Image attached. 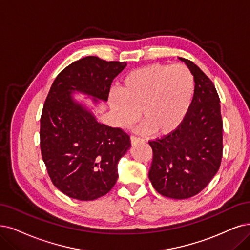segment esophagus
I'll return each mask as SVG.
<instances>
[{
  "label": "esophagus",
  "instance_id": "obj_1",
  "mask_svg": "<svg viewBox=\"0 0 250 250\" xmlns=\"http://www.w3.org/2000/svg\"><path fill=\"white\" fill-rule=\"evenodd\" d=\"M143 140L142 139H140V138H137V137H135V136H132L131 137V142H132V144H135V143H138V142H142Z\"/></svg>",
  "mask_w": 250,
  "mask_h": 250
}]
</instances>
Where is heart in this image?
Segmentation results:
<instances>
[{
    "label": "heart",
    "mask_w": 250,
    "mask_h": 250,
    "mask_svg": "<svg viewBox=\"0 0 250 250\" xmlns=\"http://www.w3.org/2000/svg\"><path fill=\"white\" fill-rule=\"evenodd\" d=\"M195 94V78L183 64L154 63L130 72L109 104L120 127L127 128L140 118L139 131L166 135L181 125Z\"/></svg>",
    "instance_id": "b5f03b06"
}]
</instances>
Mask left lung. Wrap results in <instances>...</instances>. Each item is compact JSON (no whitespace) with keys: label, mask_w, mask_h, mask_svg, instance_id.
<instances>
[{"label":"left lung","mask_w":250,"mask_h":250,"mask_svg":"<svg viewBox=\"0 0 250 250\" xmlns=\"http://www.w3.org/2000/svg\"><path fill=\"white\" fill-rule=\"evenodd\" d=\"M187 63L195 78V94L181 125L161 139L149 141L153 151L148 173L162 196L188 199L204 189L223 159V119L215 86L197 64Z\"/></svg>","instance_id":"left-lung-1"}]
</instances>
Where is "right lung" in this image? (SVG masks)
<instances>
[{
	"instance_id": "1",
	"label": "right lung",
	"mask_w": 250,
	"mask_h": 250,
	"mask_svg": "<svg viewBox=\"0 0 250 250\" xmlns=\"http://www.w3.org/2000/svg\"><path fill=\"white\" fill-rule=\"evenodd\" d=\"M125 66V62L83 58L59 74L45 100L40 120L42 159L52 183L70 198L91 201L105 196L118 178L119 160L131 147L130 136L99 123L72 94L107 101L111 83Z\"/></svg>"
}]
</instances>
